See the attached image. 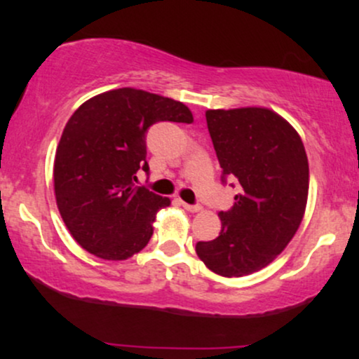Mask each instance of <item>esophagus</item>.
Returning <instances> with one entry per match:
<instances>
[{"instance_id": "esophagus-1", "label": "esophagus", "mask_w": 359, "mask_h": 359, "mask_svg": "<svg viewBox=\"0 0 359 359\" xmlns=\"http://www.w3.org/2000/svg\"><path fill=\"white\" fill-rule=\"evenodd\" d=\"M180 204H182V208L185 209V211H189V212H199L201 209V205H197V204H187V203H184V201H180Z\"/></svg>"}]
</instances>
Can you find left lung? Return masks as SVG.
Listing matches in <instances>:
<instances>
[{
	"instance_id": "left-lung-1",
	"label": "left lung",
	"mask_w": 359,
	"mask_h": 359,
	"mask_svg": "<svg viewBox=\"0 0 359 359\" xmlns=\"http://www.w3.org/2000/svg\"><path fill=\"white\" fill-rule=\"evenodd\" d=\"M205 121L222 168L240 192L221 211V233L196 245L197 257L221 277L265 269L297 233L309 194V162L294 126L266 108L208 109Z\"/></svg>"
}]
</instances>
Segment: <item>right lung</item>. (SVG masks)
Returning a JSON list of instances; mask_svg holds the SVG:
<instances>
[{
  "label": "right lung",
  "mask_w": 359,
  "mask_h": 359,
  "mask_svg": "<svg viewBox=\"0 0 359 359\" xmlns=\"http://www.w3.org/2000/svg\"><path fill=\"white\" fill-rule=\"evenodd\" d=\"M158 121L192 123L184 102L121 88L81 104L65 125L53 162L57 208L72 238L102 259H126L154 234L168 197L138 187L147 131Z\"/></svg>",
  "instance_id": "1"
}]
</instances>
